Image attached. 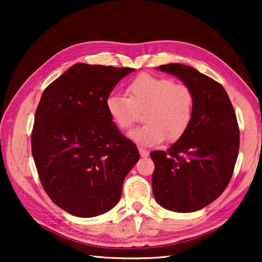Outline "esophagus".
I'll use <instances>...</instances> for the list:
<instances>
[{
  "label": "esophagus",
  "instance_id": "esophagus-1",
  "mask_svg": "<svg viewBox=\"0 0 262 262\" xmlns=\"http://www.w3.org/2000/svg\"><path fill=\"white\" fill-rule=\"evenodd\" d=\"M139 151H140L141 157H148V155H149L148 150H145L143 148H139Z\"/></svg>",
  "mask_w": 262,
  "mask_h": 262
}]
</instances>
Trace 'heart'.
<instances>
[{
  "mask_svg": "<svg viewBox=\"0 0 262 262\" xmlns=\"http://www.w3.org/2000/svg\"><path fill=\"white\" fill-rule=\"evenodd\" d=\"M127 97L111 95L106 110L120 130H128L143 112L145 125L128 136L135 143L151 147L165 139L173 142L188 129L194 113V95L185 84L165 77L140 75L128 84Z\"/></svg>",
  "mask_w": 262,
  "mask_h": 262,
  "instance_id": "heart-1",
  "label": "heart"
}]
</instances>
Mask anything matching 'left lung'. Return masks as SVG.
Returning <instances> with one entry per match:
<instances>
[{
	"mask_svg": "<svg viewBox=\"0 0 262 262\" xmlns=\"http://www.w3.org/2000/svg\"><path fill=\"white\" fill-rule=\"evenodd\" d=\"M187 85L194 95L192 122L166 151L150 154L152 192L163 208L193 212L215 201L231 179L239 151V128L224 88L189 66L157 67Z\"/></svg>",
	"mask_w": 262,
	"mask_h": 262,
	"instance_id": "left-lung-1",
	"label": "left lung"
}]
</instances>
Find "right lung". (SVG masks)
Returning <instances> with one entry per match:
<instances>
[{
    "mask_svg": "<svg viewBox=\"0 0 262 262\" xmlns=\"http://www.w3.org/2000/svg\"><path fill=\"white\" fill-rule=\"evenodd\" d=\"M133 68L76 63L48 85L34 115L32 156L41 185L61 209L77 217L117 205L140 159L106 110V99Z\"/></svg>",
    "mask_w": 262,
    "mask_h": 262,
    "instance_id": "right-lung-1",
    "label": "right lung"
}]
</instances>
